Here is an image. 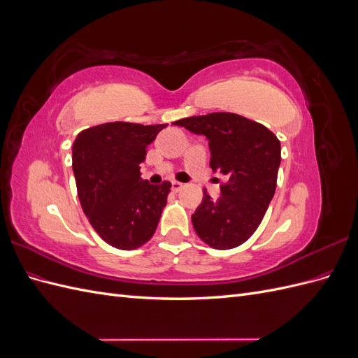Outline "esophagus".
Instances as JSON below:
<instances>
[{
  "label": "esophagus",
  "instance_id": "34e87169",
  "mask_svg": "<svg viewBox=\"0 0 358 358\" xmlns=\"http://www.w3.org/2000/svg\"><path fill=\"white\" fill-rule=\"evenodd\" d=\"M182 188H183V183L182 182H178V180H173L171 182V189L175 191V192H179Z\"/></svg>",
  "mask_w": 358,
  "mask_h": 358
}]
</instances>
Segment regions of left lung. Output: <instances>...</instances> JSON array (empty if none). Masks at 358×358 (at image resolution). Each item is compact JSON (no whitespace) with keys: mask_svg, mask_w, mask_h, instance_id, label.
Returning a JSON list of instances; mask_svg holds the SVG:
<instances>
[{"mask_svg":"<svg viewBox=\"0 0 358 358\" xmlns=\"http://www.w3.org/2000/svg\"><path fill=\"white\" fill-rule=\"evenodd\" d=\"M209 140L210 167L227 176L221 196L206 189L191 216L200 239L215 249L246 242L263 221L276 189L280 142L264 125L236 113L216 112L173 122Z\"/></svg>","mask_w":358,"mask_h":358,"instance_id":"8db88e82","label":"left lung"}]
</instances>
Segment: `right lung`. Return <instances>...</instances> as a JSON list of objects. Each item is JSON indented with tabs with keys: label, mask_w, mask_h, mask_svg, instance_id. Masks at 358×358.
<instances>
[{
	"label": "right lung",
	"mask_w": 358,
	"mask_h": 358,
	"mask_svg": "<svg viewBox=\"0 0 358 358\" xmlns=\"http://www.w3.org/2000/svg\"><path fill=\"white\" fill-rule=\"evenodd\" d=\"M167 124L107 122L83 129L73 143L79 200L94 230L113 248L136 249L154 236L170 182L140 178L148 146Z\"/></svg>",
	"instance_id": "obj_1"
}]
</instances>
